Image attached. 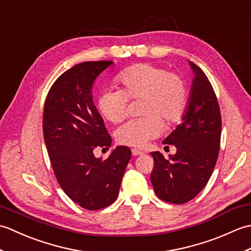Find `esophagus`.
I'll return each mask as SVG.
<instances>
[{
    "mask_svg": "<svg viewBox=\"0 0 251 251\" xmlns=\"http://www.w3.org/2000/svg\"><path fill=\"white\" fill-rule=\"evenodd\" d=\"M131 154H132V155H134V156H138V155H142L143 152L140 151V150H137V149H132V150H131Z\"/></svg>",
    "mask_w": 251,
    "mask_h": 251,
    "instance_id": "1",
    "label": "esophagus"
}]
</instances>
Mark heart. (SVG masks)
I'll return each instance as SVG.
<instances>
[{
  "label": "heart",
  "mask_w": 251,
  "mask_h": 251,
  "mask_svg": "<svg viewBox=\"0 0 251 251\" xmlns=\"http://www.w3.org/2000/svg\"><path fill=\"white\" fill-rule=\"evenodd\" d=\"M120 89H104L99 95L97 108L104 119L120 123L127 115L128 99L142 98L138 119L129 120L117 128L116 140L122 145L142 148L163 130L164 117L176 123L182 115L188 93L179 74L166 72L151 63H139L125 69L115 77Z\"/></svg>",
  "instance_id": "obj_1"
}]
</instances>
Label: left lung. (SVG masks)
Segmentation results:
<instances>
[{"label":"left lung","instance_id":"left-lung-1","mask_svg":"<svg viewBox=\"0 0 251 251\" xmlns=\"http://www.w3.org/2000/svg\"><path fill=\"white\" fill-rule=\"evenodd\" d=\"M189 65L194 77L188 104L177 128L163 141L175 146L177 152L168 158L151 152L154 192L172 204L189 201L205 188L220 149L221 114L214 88L201 69L192 61Z\"/></svg>","mask_w":251,"mask_h":251}]
</instances>
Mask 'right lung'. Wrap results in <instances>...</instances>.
<instances>
[{
	"label": "right lung",
	"instance_id": "obj_1",
	"mask_svg": "<svg viewBox=\"0 0 251 251\" xmlns=\"http://www.w3.org/2000/svg\"><path fill=\"white\" fill-rule=\"evenodd\" d=\"M113 61H86L56 79L47 95L43 134L52 169L61 189L77 205L97 210L117 199L131 151L117 146L106 159L96 148L109 150L112 139L93 100L96 78Z\"/></svg>",
	"mask_w": 251,
	"mask_h": 251
}]
</instances>
